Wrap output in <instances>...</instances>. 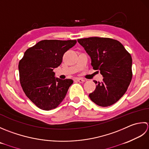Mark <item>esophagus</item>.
I'll list each match as a JSON object with an SVG mask.
<instances>
[{"instance_id":"obj_1","label":"esophagus","mask_w":149,"mask_h":149,"mask_svg":"<svg viewBox=\"0 0 149 149\" xmlns=\"http://www.w3.org/2000/svg\"><path fill=\"white\" fill-rule=\"evenodd\" d=\"M77 80L78 81V82H80V83H83V82H84L85 80L84 79H83V78H77Z\"/></svg>"}]
</instances>
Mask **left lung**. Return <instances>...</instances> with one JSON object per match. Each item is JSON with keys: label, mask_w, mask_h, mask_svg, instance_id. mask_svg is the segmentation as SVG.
<instances>
[{"label": "left lung", "mask_w": 149, "mask_h": 149, "mask_svg": "<svg viewBox=\"0 0 149 149\" xmlns=\"http://www.w3.org/2000/svg\"><path fill=\"white\" fill-rule=\"evenodd\" d=\"M78 42L91 57L93 69L104 77L102 82L94 81L97 86L89 98L101 107L115 104L125 93L132 80L130 54L119 41L112 38L89 37Z\"/></svg>", "instance_id": "obj_1"}]
</instances>
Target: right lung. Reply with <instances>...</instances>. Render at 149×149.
<instances>
[{
	"label": "right lung",
	"mask_w": 149,
	"mask_h": 149,
	"mask_svg": "<svg viewBox=\"0 0 149 149\" xmlns=\"http://www.w3.org/2000/svg\"><path fill=\"white\" fill-rule=\"evenodd\" d=\"M76 44L75 40H44L24 53L19 64L21 86L38 108L51 110L64 99L73 81L56 78L53 69L61 64L63 54Z\"/></svg>",
	"instance_id": "add662e5"
}]
</instances>
